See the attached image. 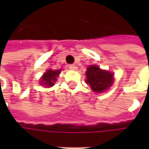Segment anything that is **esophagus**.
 Wrapping results in <instances>:
<instances>
[{
	"instance_id": "esophagus-1",
	"label": "esophagus",
	"mask_w": 149,
	"mask_h": 149,
	"mask_svg": "<svg viewBox=\"0 0 149 149\" xmlns=\"http://www.w3.org/2000/svg\"><path fill=\"white\" fill-rule=\"evenodd\" d=\"M69 68H70V70H76V65H69Z\"/></svg>"
}]
</instances>
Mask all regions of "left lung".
Wrapping results in <instances>:
<instances>
[{
  "label": "left lung",
  "instance_id": "obj_1",
  "mask_svg": "<svg viewBox=\"0 0 149 149\" xmlns=\"http://www.w3.org/2000/svg\"><path fill=\"white\" fill-rule=\"evenodd\" d=\"M86 82L93 91L101 93L108 89L113 84V74L100 69L96 65H90L86 71Z\"/></svg>",
  "mask_w": 149,
  "mask_h": 149
}]
</instances>
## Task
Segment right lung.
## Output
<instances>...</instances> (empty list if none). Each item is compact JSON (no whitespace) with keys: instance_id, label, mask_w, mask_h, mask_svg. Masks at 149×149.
Listing matches in <instances>:
<instances>
[{"instance_id":"right-lung-1","label":"right lung","mask_w":149,"mask_h":149,"mask_svg":"<svg viewBox=\"0 0 149 149\" xmlns=\"http://www.w3.org/2000/svg\"><path fill=\"white\" fill-rule=\"evenodd\" d=\"M60 73V70H49L46 71L41 78V80L40 81L41 85H44L45 87H51L54 85V82L56 81V77L59 76Z\"/></svg>"}]
</instances>
